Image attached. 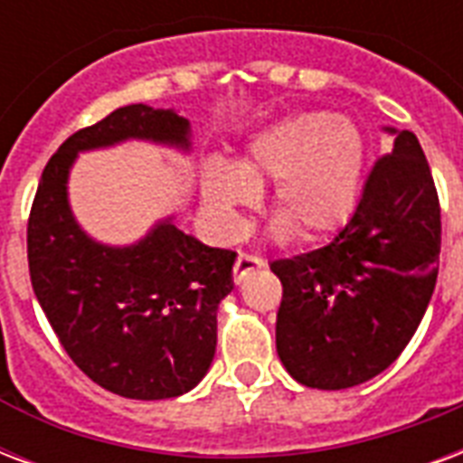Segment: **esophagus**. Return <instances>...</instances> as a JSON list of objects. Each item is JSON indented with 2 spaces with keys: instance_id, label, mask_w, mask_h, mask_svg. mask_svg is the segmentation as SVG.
I'll list each match as a JSON object with an SVG mask.
<instances>
[{
  "instance_id": "esophagus-1",
  "label": "esophagus",
  "mask_w": 463,
  "mask_h": 463,
  "mask_svg": "<svg viewBox=\"0 0 463 463\" xmlns=\"http://www.w3.org/2000/svg\"><path fill=\"white\" fill-rule=\"evenodd\" d=\"M264 267V260L257 255H250V252H240L238 260H235V267H232V277L235 281H242V279L250 274V271H257Z\"/></svg>"
}]
</instances>
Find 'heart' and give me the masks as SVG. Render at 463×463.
Listing matches in <instances>:
<instances>
[{
  "label": "heart",
  "mask_w": 463,
  "mask_h": 463,
  "mask_svg": "<svg viewBox=\"0 0 463 463\" xmlns=\"http://www.w3.org/2000/svg\"><path fill=\"white\" fill-rule=\"evenodd\" d=\"M364 140L333 114H298L257 133L238 167L208 162L201 194L208 211L228 228L271 184V213L303 240L337 231L357 203L364 172Z\"/></svg>",
  "instance_id": "obj_1"
}]
</instances>
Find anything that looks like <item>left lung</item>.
Here are the masks:
<instances>
[{"instance_id":"8db88e82","label":"left lung","mask_w":463,"mask_h":463,"mask_svg":"<svg viewBox=\"0 0 463 463\" xmlns=\"http://www.w3.org/2000/svg\"><path fill=\"white\" fill-rule=\"evenodd\" d=\"M366 176L354 213L327 245L269 264L284 294L277 352L298 383L357 386L391 366L418 330L437 281L442 218L411 130Z\"/></svg>"}]
</instances>
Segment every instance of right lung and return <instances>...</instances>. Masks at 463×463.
Masks as SVG:
<instances>
[{"instance_id":"obj_1","label":"right lung","mask_w":463,"mask_h":463,"mask_svg":"<svg viewBox=\"0 0 463 463\" xmlns=\"http://www.w3.org/2000/svg\"><path fill=\"white\" fill-rule=\"evenodd\" d=\"M128 137L189 147V121L130 104L67 137L45 165L31 206L28 271L60 345L94 383L116 396L160 401L206 376L235 252L203 245L172 221L130 247L99 245L77 225L67 203L77 153Z\"/></svg>"}]
</instances>
